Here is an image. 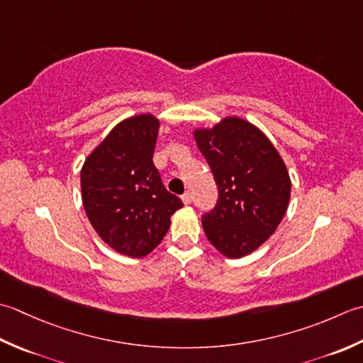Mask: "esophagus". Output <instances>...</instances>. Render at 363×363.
I'll return each mask as SVG.
<instances>
[{"label": "esophagus", "instance_id": "obj_1", "mask_svg": "<svg viewBox=\"0 0 363 363\" xmlns=\"http://www.w3.org/2000/svg\"><path fill=\"white\" fill-rule=\"evenodd\" d=\"M182 201H183L184 205H189L192 202V197H191L189 192H184V194L182 196Z\"/></svg>", "mask_w": 363, "mask_h": 363}]
</instances>
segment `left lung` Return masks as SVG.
<instances>
[{"instance_id":"left-lung-1","label":"left lung","mask_w":363,"mask_h":363,"mask_svg":"<svg viewBox=\"0 0 363 363\" xmlns=\"http://www.w3.org/2000/svg\"><path fill=\"white\" fill-rule=\"evenodd\" d=\"M192 136L219 188L218 205L202 218L206 238L227 258L252 254L276 232L290 203L282 157L260 128L236 116L197 127Z\"/></svg>"}]
</instances>
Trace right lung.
Segmentation results:
<instances>
[{
    "label": "right lung",
    "instance_id": "1",
    "mask_svg": "<svg viewBox=\"0 0 363 363\" xmlns=\"http://www.w3.org/2000/svg\"><path fill=\"white\" fill-rule=\"evenodd\" d=\"M160 119L127 117L87 155L81 199L89 223L111 249L140 258L158 246L183 203L162 186L153 164Z\"/></svg>",
    "mask_w": 363,
    "mask_h": 363
}]
</instances>
